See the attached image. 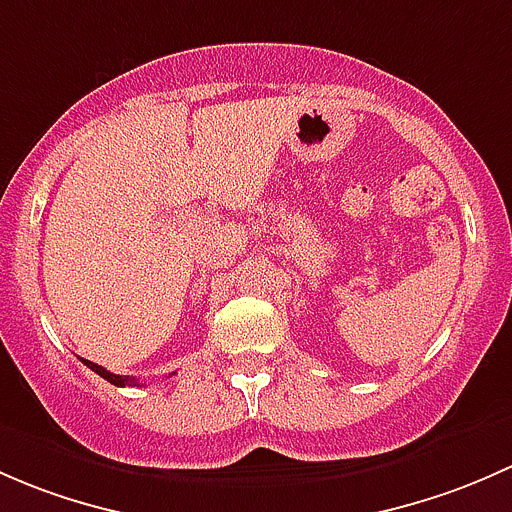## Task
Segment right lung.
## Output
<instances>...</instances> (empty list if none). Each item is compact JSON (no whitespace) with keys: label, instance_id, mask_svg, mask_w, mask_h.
I'll list each match as a JSON object with an SVG mask.
<instances>
[{"label":"right lung","instance_id":"obj_1","mask_svg":"<svg viewBox=\"0 0 512 512\" xmlns=\"http://www.w3.org/2000/svg\"><path fill=\"white\" fill-rule=\"evenodd\" d=\"M81 362L83 365L88 367V370H93L96 374H100V377L103 379H108L110 384H115V387H140V382L135 377H130V374H113V372H108L105 370V367H100V365H96V362H91V360H83L81 357ZM175 374V372H172Z\"/></svg>","mask_w":512,"mask_h":512}]
</instances>
